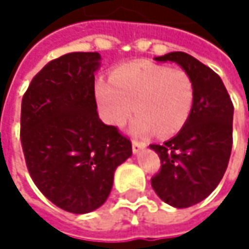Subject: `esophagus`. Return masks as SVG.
Here are the masks:
<instances>
[{
    "label": "esophagus",
    "instance_id": "esophagus-1",
    "mask_svg": "<svg viewBox=\"0 0 249 249\" xmlns=\"http://www.w3.org/2000/svg\"><path fill=\"white\" fill-rule=\"evenodd\" d=\"M145 147H147L145 142L132 140V151H134V153H140V150H142V148H145Z\"/></svg>",
    "mask_w": 249,
    "mask_h": 249
}]
</instances>
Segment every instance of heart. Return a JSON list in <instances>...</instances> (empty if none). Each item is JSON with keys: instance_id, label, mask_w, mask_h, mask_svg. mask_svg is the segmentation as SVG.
<instances>
[{"instance_id": "obj_1", "label": "heart", "mask_w": 249, "mask_h": 249, "mask_svg": "<svg viewBox=\"0 0 249 249\" xmlns=\"http://www.w3.org/2000/svg\"><path fill=\"white\" fill-rule=\"evenodd\" d=\"M96 96L105 120L121 126L135 111L131 129L147 137L178 132L187 123L195 102L190 76L181 69L153 62H134L117 68L111 80L96 83Z\"/></svg>"}]
</instances>
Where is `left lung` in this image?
<instances>
[{
	"mask_svg": "<svg viewBox=\"0 0 249 249\" xmlns=\"http://www.w3.org/2000/svg\"><path fill=\"white\" fill-rule=\"evenodd\" d=\"M156 60L176 62L193 82L195 102L187 123L172 140L150 145L161 161L151 177L154 192L174 208H189L206 199L226 172L233 105L222 79L193 56L173 52Z\"/></svg>",
	"mask_w": 249,
	"mask_h": 249,
	"instance_id": "obj_1",
	"label": "left lung"
}]
</instances>
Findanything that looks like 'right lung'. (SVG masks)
Here are the masks:
<instances>
[{"instance_id": "1", "label": "right lung", "mask_w": 249, "mask_h": 249, "mask_svg": "<svg viewBox=\"0 0 249 249\" xmlns=\"http://www.w3.org/2000/svg\"><path fill=\"white\" fill-rule=\"evenodd\" d=\"M99 53H69L33 77L21 102L20 138L37 189L56 206L88 213L108 199L115 169L132 154L128 137L98 117Z\"/></svg>"}]
</instances>
